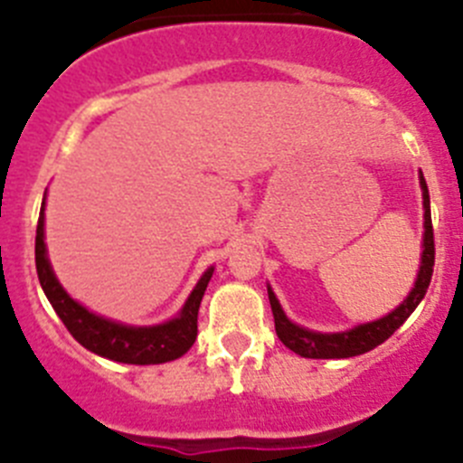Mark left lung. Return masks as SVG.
I'll use <instances>...</instances> for the list:
<instances>
[{"label": "left lung", "mask_w": 463, "mask_h": 463, "mask_svg": "<svg viewBox=\"0 0 463 463\" xmlns=\"http://www.w3.org/2000/svg\"><path fill=\"white\" fill-rule=\"evenodd\" d=\"M420 185H422L424 196V250H422V267L417 273L415 288L408 294V298L396 310L390 315H384L380 320L369 322V325H359L350 331L343 334H317V331H308L304 326L294 325L285 317L280 304H278L276 294L269 288V301H271L273 310V322H276V334L292 353L301 354L308 359H345V357H357V354L369 353L380 343L399 329L403 322L411 317L412 310L420 306L429 289V282L433 276V261H436V245H433V227H431V206H429V187L424 175L420 174Z\"/></svg>", "instance_id": "1"}]
</instances>
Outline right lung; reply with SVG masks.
<instances>
[{"mask_svg":"<svg viewBox=\"0 0 463 463\" xmlns=\"http://www.w3.org/2000/svg\"><path fill=\"white\" fill-rule=\"evenodd\" d=\"M34 255L36 273H39V282L48 301L60 315L69 334L80 345L88 347L90 353L113 359V362L146 366V364H165L183 357L196 341V315H199V306H202L213 269H208L202 280L196 282L194 292L190 294L187 304L183 306L181 315L175 320L157 326H125L85 310L57 282L51 261L46 257V243H43V206H41L39 224H36Z\"/></svg>","mask_w":463,"mask_h":463,"instance_id":"1","label":"right lung"}]
</instances>
